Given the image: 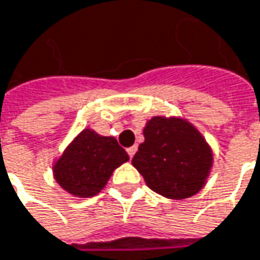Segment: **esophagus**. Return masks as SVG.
Listing matches in <instances>:
<instances>
[{
	"label": "esophagus",
	"mask_w": 260,
	"mask_h": 260,
	"mask_svg": "<svg viewBox=\"0 0 260 260\" xmlns=\"http://www.w3.org/2000/svg\"><path fill=\"white\" fill-rule=\"evenodd\" d=\"M136 151H138V146H136V145H133V146H130V148H127V152H128V155H130V157H133Z\"/></svg>",
	"instance_id": "esophagus-1"
}]
</instances>
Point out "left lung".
<instances>
[{
  "label": "left lung",
  "mask_w": 260,
  "mask_h": 260,
  "mask_svg": "<svg viewBox=\"0 0 260 260\" xmlns=\"http://www.w3.org/2000/svg\"><path fill=\"white\" fill-rule=\"evenodd\" d=\"M144 138L132 163L151 190L169 199H185L204 187L212 152L190 122L154 116L146 122Z\"/></svg>",
  "instance_id": "obj_1"
}]
</instances>
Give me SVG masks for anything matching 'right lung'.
I'll return each instance as SVG.
<instances>
[{"label": "right lung", "mask_w": 260, "mask_h": 260, "mask_svg": "<svg viewBox=\"0 0 260 260\" xmlns=\"http://www.w3.org/2000/svg\"><path fill=\"white\" fill-rule=\"evenodd\" d=\"M128 154L112 136H100L85 128L53 166L56 182L78 198L95 196Z\"/></svg>", "instance_id": "right-lung-1"}]
</instances>
